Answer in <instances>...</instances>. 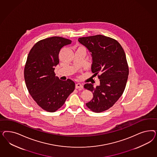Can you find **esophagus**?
Wrapping results in <instances>:
<instances>
[{"label": "esophagus", "instance_id": "1", "mask_svg": "<svg viewBox=\"0 0 157 157\" xmlns=\"http://www.w3.org/2000/svg\"><path fill=\"white\" fill-rule=\"evenodd\" d=\"M82 87H83V85L81 83H76V85H75V88L76 89H81V88H82Z\"/></svg>", "mask_w": 157, "mask_h": 157}]
</instances>
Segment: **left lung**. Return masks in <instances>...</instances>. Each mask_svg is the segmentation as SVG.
Here are the masks:
<instances>
[{
	"label": "left lung",
	"instance_id": "1",
	"mask_svg": "<svg viewBox=\"0 0 157 157\" xmlns=\"http://www.w3.org/2000/svg\"><path fill=\"white\" fill-rule=\"evenodd\" d=\"M78 41L90 53L92 72L100 74L99 85H84L93 94L86 105L94 112H104L117 102L125 88L129 74L125 53L116 40L102 35L81 37Z\"/></svg>",
	"mask_w": 157,
	"mask_h": 157
}]
</instances>
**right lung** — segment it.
Segmentation results:
<instances>
[{
	"mask_svg": "<svg viewBox=\"0 0 157 157\" xmlns=\"http://www.w3.org/2000/svg\"><path fill=\"white\" fill-rule=\"evenodd\" d=\"M71 43L60 37H49L36 43L29 53L24 70L26 85L38 106L49 112L61 108L75 89L73 81H62L54 71L61 48Z\"/></svg>",
	"mask_w": 157,
	"mask_h": 157,
	"instance_id": "add662e5",
	"label": "right lung"
}]
</instances>
